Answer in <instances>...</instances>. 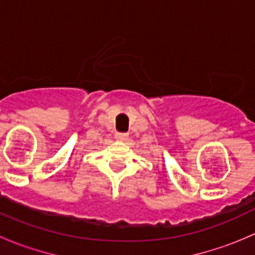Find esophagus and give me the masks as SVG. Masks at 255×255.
Segmentation results:
<instances>
[{
  "mask_svg": "<svg viewBox=\"0 0 255 255\" xmlns=\"http://www.w3.org/2000/svg\"><path fill=\"white\" fill-rule=\"evenodd\" d=\"M116 139L120 142H125V140H128V134L127 133H116Z\"/></svg>",
  "mask_w": 255,
  "mask_h": 255,
  "instance_id": "esophagus-1",
  "label": "esophagus"
}]
</instances>
